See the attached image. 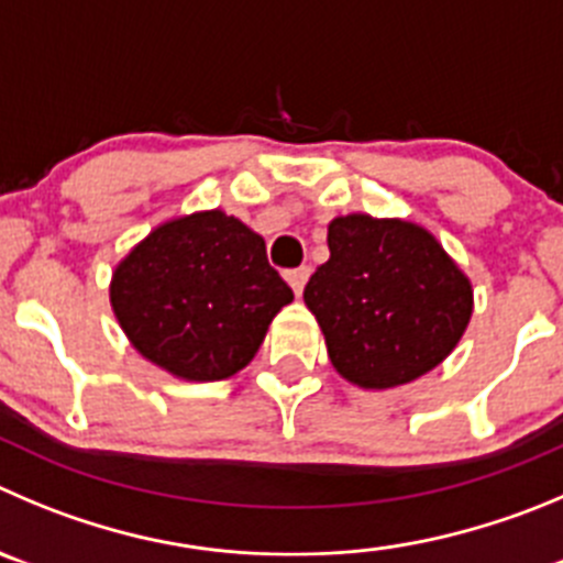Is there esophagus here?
<instances>
[{"instance_id":"obj_1","label":"esophagus","mask_w":563,"mask_h":563,"mask_svg":"<svg viewBox=\"0 0 563 563\" xmlns=\"http://www.w3.org/2000/svg\"><path fill=\"white\" fill-rule=\"evenodd\" d=\"M308 277H311V269H308V266H299V269L286 272V280H288V286L294 288V294H302V288H306Z\"/></svg>"}]
</instances>
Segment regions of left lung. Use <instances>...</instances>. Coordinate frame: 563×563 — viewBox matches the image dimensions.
<instances>
[{
	"instance_id": "8db88e82",
	"label": "left lung",
	"mask_w": 563,
	"mask_h": 563,
	"mask_svg": "<svg viewBox=\"0 0 563 563\" xmlns=\"http://www.w3.org/2000/svg\"><path fill=\"white\" fill-rule=\"evenodd\" d=\"M328 246L302 297L344 380L402 386L453 353L472 317V286L428 230L350 213L330 222Z\"/></svg>"
}]
</instances>
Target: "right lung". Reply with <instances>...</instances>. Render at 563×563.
Instances as JSON below:
<instances>
[{
	"mask_svg": "<svg viewBox=\"0 0 563 563\" xmlns=\"http://www.w3.org/2000/svg\"><path fill=\"white\" fill-rule=\"evenodd\" d=\"M291 299L266 261L264 239L222 210L155 228L110 283V306L135 350L202 383L244 369Z\"/></svg>",
	"mask_w": 563,
	"mask_h": 563,
	"instance_id": "add662e5",
	"label": "right lung"
}]
</instances>
